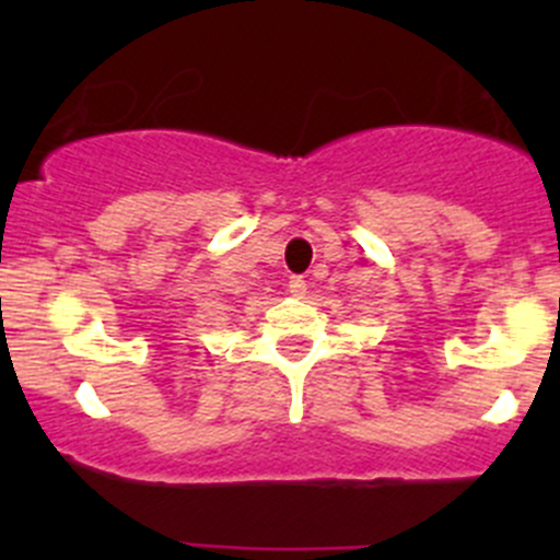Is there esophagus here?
Listing matches in <instances>:
<instances>
[{
    "label": "esophagus",
    "mask_w": 560,
    "mask_h": 560,
    "mask_svg": "<svg viewBox=\"0 0 560 560\" xmlns=\"http://www.w3.org/2000/svg\"><path fill=\"white\" fill-rule=\"evenodd\" d=\"M287 290H290V295L303 298V295H306L308 284H306V279H303V276H292V279L287 281Z\"/></svg>",
    "instance_id": "34e87169"
}]
</instances>
